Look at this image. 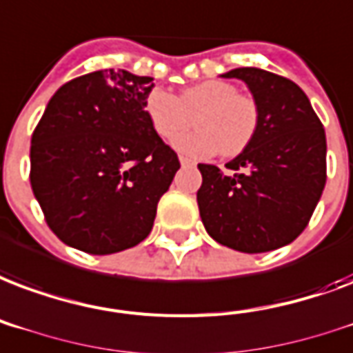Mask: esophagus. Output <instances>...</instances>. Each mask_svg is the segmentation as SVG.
I'll return each mask as SVG.
<instances>
[{
    "instance_id": "1",
    "label": "esophagus",
    "mask_w": 353,
    "mask_h": 353,
    "mask_svg": "<svg viewBox=\"0 0 353 353\" xmlns=\"http://www.w3.org/2000/svg\"><path fill=\"white\" fill-rule=\"evenodd\" d=\"M180 163H182V167H192V165H195V161L190 160V158H186V156H180Z\"/></svg>"
}]
</instances>
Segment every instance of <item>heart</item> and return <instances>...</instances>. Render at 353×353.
<instances>
[{"mask_svg":"<svg viewBox=\"0 0 353 353\" xmlns=\"http://www.w3.org/2000/svg\"><path fill=\"white\" fill-rule=\"evenodd\" d=\"M145 113L161 139H173L193 123L197 132L179 137L174 147L193 158L219 154L232 158L243 152L259 128V104L251 94L236 92L225 79H206L174 97L152 89L145 98Z\"/></svg>","mask_w":353,"mask_h":353,"instance_id":"obj_1","label":"heart"}]
</instances>
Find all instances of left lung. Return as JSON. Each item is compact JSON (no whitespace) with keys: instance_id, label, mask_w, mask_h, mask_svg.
<instances>
[{"instance_id":"1","label":"left lung","mask_w":353,"mask_h":353,"mask_svg":"<svg viewBox=\"0 0 353 353\" xmlns=\"http://www.w3.org/2000/svg\"><path fill=\"white\" fill-rule=\"evenodd\" d=\"M259 128L242 154L219 167L199 163L197 205L206 232L242 253H264L303 232L325 186V132L309 98L288 78L243 66Z\"/></svg>"}]
</instances>
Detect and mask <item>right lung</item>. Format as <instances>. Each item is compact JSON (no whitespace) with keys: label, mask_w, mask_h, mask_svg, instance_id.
I'll use <instances>...</instances> for the list:
<instances>
[{"label":"right lung","mask_w":353,"mask_h":353,"mask_svg":"<svg viewBox=\"0 0 353 353\" xmlns=\"http://www.w3.org/2000/svg\"><path fill=\"white\" fill-rule=\"evenodd\" d=\"M152 78L97 70L59 87L31 137L29 180L44 219L70 248L111 255L150 234L180 169L145 113Z\"/></svg>","instance_id":"add662e5"}]
</instances>
